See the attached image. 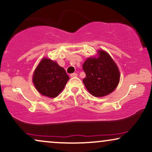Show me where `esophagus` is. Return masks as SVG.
Returning <instances> with one entry per match:
<instances>
[{"label":"esophagus","instance_id":"34e87169","mask_svg":"<svg viewBox=\"0 0 152 152\" xmlns=\"http://www.w3.org/2000/svg\"><path fill=\"white\" fill-rule=\"evenodd\" d=\"M70 76L71 77H76V76H78V74L76 73H74V74H71Z\"/></svg>","mask_w":152,"mask_h":152}]
</instances>
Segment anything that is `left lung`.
Here are the masks:
<instances>
[{"label": "left lung", "instance_id": "8db88e82", "mask_svg": "<svg viewBox=\"0 0 152 152\" xmlns=\"http://www.w3.org/2000/svg\"><path fill=\"white\" fill-rule=\"evenodd\" d=\"M86 77L83 82L88 92L95 97H104L113 92L118 86L120 74L118 65L103 49L97 55L88 57L83 64Z\"/></svg>", "mask_w": 152, "mask_h": 152}]
</instances>
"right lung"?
Returning <instances> with one entry per match:
<instances>
[{
  "mask_svg": "<svg viewBox=\"0 0 152 152\" xmlns=\"http://www.w3.org/2000/svg\"><path fill=\"white\" fill-rule=\"evenodd\" d=\"M69 79L64 69L47 57L40 60L32 75V82L37 91L50 98L61 94Z\"/></svg>",
  "mask_w": 152,
  "mask_h": 152,
  "instance_id": "obj_1",
  "label": "right lung"
}]
</instances>
